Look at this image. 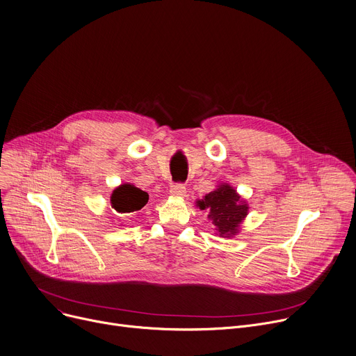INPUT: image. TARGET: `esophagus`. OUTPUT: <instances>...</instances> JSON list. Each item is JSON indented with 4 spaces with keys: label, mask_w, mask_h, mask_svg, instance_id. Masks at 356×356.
<instances>
[{
    "label": "esophagus",
    "mask_w": 356,
    "mask_h": 356,
    "mask_svg": "<svg viewBox=\"0 0 356 356\" xmlns=\"http://www.w3.org/2000/svg\"><path fill=\"white\" fill-rule=\"evenodd\" d=\"M170 195H172L173 197H180V199H183V197L188 196V192H186V188H184L183 184H175L173 188H172V191H170Z\"/></svg>",
    "instance_id": "esophagus-1"
}]
</instances>
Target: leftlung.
<instances>
[{
    "label": "left lung",
    "mask_w": 356,
    "mask_h": 356,
    "mask_svg": "<svg viewBox=\"0 0 356 356\" xmlns=\"http://www.w3.org/2000/svg\"><path fill=\"white\" fill-rule=\"evenodd\" d=\"M200 211H208V218L213 223L216 235L234 238L239 234L250 207L229 183H219L203 199L196 200Z\"/></svg>",
    "instance_id": "8db88e82"
}]
</instances>
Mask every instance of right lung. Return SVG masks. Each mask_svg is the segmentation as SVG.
Returning <instances> with one entry per match:
<instances>
[{"label": "right lung", "instance_id": "obj_1", "mask_svg": "<svg viewBox=\"0 0 356 356\" xmlns=\"http://www.w3.org/2000/svg\"><path fill=\"white\" fill-rule=\"evenodd\" d=\"M148 202V193L133 183H122L111 195V207L118 213H133L143 209Z\"/></svg>", "mask_w": 356, "mask_h": 356}]
</instances>
